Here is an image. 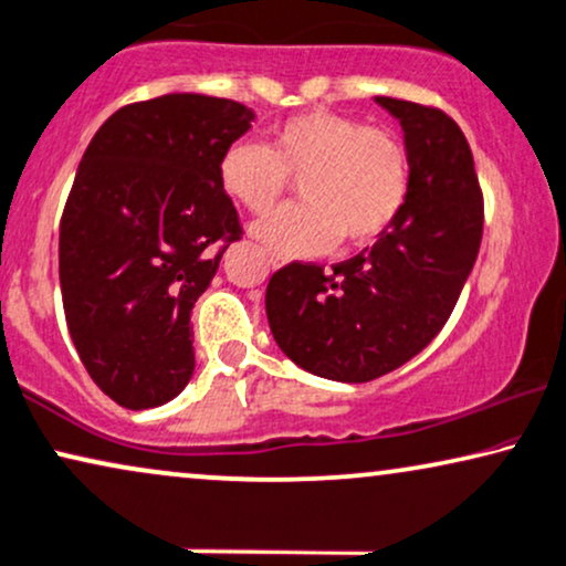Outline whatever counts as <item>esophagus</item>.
Masks as SVG:
<instances>
[{
	"mask_svg": "<svg viewBox=\"0 0 566 566\" xmlns=\"http://www.w3.org/2000/svg\"><path fill=\"white\" fill-rule=\"evenodd\" d=\"M269 263H271V269H282V266H284V261L276 259V255H271Z\"/></svg>",
	"mask_w": 566,
	"mask_h": 566,
	"instance_id": "34e87169",
	"label": "esophagus"
}]
</instances>
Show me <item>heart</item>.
Returning <instances> with one entry per match:
<instances>
[{
    "label": "heart",
    "instance_id": "obj_1",
    "mask_svg": "<svg viewBox=\"0 0 566 566\" xmlns=\"http://www.w3.org/2000/svg\"><path fill=\"white\" fill-rule=\"evenodd\" d=\"M219 185L250 213H266L290 180L305 203L253 224V238L276 255L360 248L395 224L410 190V156L384 127L334 112H305L274 127L271 148L232 143L219 156Z\"/></svg>",
    "mask_w": 566,
    "mask_h": 566
}]
</instances>
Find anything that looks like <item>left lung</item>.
I'll return each instance as SVG.
<instances>
[{
  "instance_id": "8db88e82",
  "label": "left lung",
  "mask_w": 566,
  "mask_h": 566,
  "mask_svg": "<svg viewBox=\"0 0 566 566\" xmlns=\"http://www.w3.org/2000/svg\"><path fill=\"white\" fill-rule=\"evenodd\" d=\"M410 190L395 224L360 255L324 271L290 263L271 276L266 316L279 349L307 374L366 384L431 345L475 266L483 196L468 138L449 114L402 98Z\"/></svg>"
}]
</instances>
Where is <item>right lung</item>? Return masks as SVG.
Returning <instances> with one entry per match:
<instances>
[{
  "label": "right lung",
  "instance_id": "right-lung-1",
  "mask_svg": "<svg viewBox=\"0 0 566 566\" xmlns=\"http://www.w3.org/2000/svg\"><path fill=\"white\" fill-rule=\"evenodd\" d=\"M253 112L206 93L123 106L77 167L60 227L64 318L98 389L127 410L167 405L196 370L192 305L240 238L219 156Z\"/></svg>",
  "mask_w": 566,
  "mask_h": 566
}]
</instances>
